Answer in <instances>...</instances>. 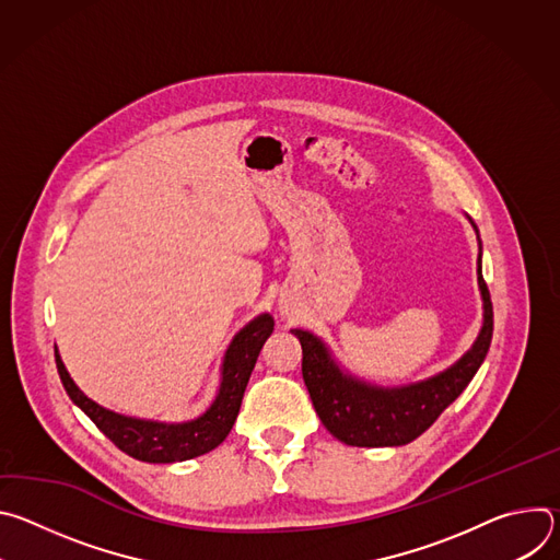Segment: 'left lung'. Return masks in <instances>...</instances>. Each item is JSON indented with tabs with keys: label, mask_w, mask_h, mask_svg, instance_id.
I'll use <instances>...</instances> for the list:
<instances>
[{
	"label": "left lung",
	"mask_w": 560,
	"mask_h": 560,
	"mask_svg": "<svg viewBox=\"0 0 560 560\" xmlns=\"http://www.w3.org/2000/svg\"><path fill=\"white\" fill-rule=\"evenodd\" d=\"M476 264L478 290L483 296V328L474 346L454 365L428 381L404 387H378L365 383L346 374L322 339L307 330H292L303 350L301 372L312 406L332 436L354 447L406 445L421 436L441 417V412L456 401L486 361L494 330L492 299L488 283L483 281L481 255H478Z\"/></svg>",
	"instance_id": "8db88e82"
}]
</instances>
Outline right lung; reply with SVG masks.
<instances>
[{"mask_svg": "<svg viewBox=\"0 0 560 560\" xmlns=\"http://www.w3.org/2000/svg\"><path fill=\"white\" fill-rule=\"evenodd\" d=\"M272 330H275V318L270 314H259L244 330H238L234 335L221 363V383L212 406L201 417L186 423L143 421V419H132V417L110 412L100 404H95L93 398H89L74 385V381L70 378L57 352V346H55V363L70 401L77 408H82L86 417L121 452L145 463H175V460H188L214 450L230 434L236 421L238 408H242V398H244L248 378L255 370L257 357L266 339L272 335Z\"/></svg>", "mask_w": 560, "mask_h": 560, "instance_id": "right-lung-1", "label": "right lung"}]
</instances>
